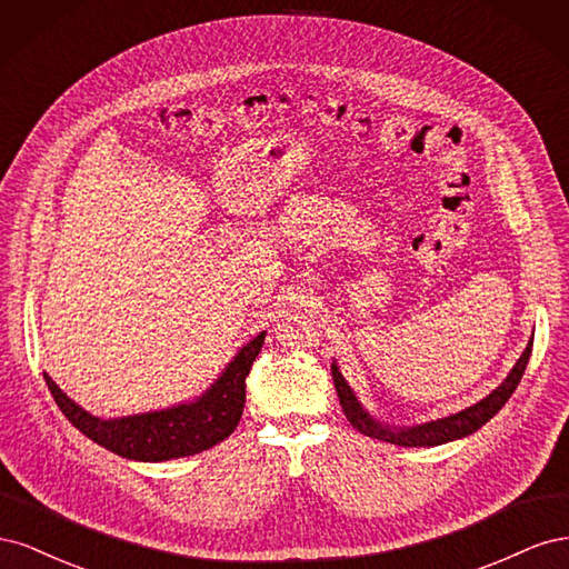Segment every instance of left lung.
I'll return each instance as SVG.
<instances>
[{
  "label": "left lung",
  "instance_id": "1",
  "mask_svg": "<svg viewBox=\"0 0 569 569\" xmlns=\"http://www.w3.org/2000/svg\"><path fill=\"white\" fill-rule=\"evenodd\" d=\"M531 347H533V335H531V341L527 343V349L518 358V363H515L512 370L508 372L506 380L498 385L489 396H485V399L477 401L475 406L458 410V412H453V416L437 418V420L420 422V425H410V427H396V425L372 418L370 412L363 408V403L358 401V396L353 393L349 382L343 380V375L337 368V360L332 363V380L337 387L339 403H341L343 412H347L349 422L358 429V432H363L366 437H372V439L387 441V443H396V446H441V443H449V441L475 435L481 425H487L496 416V412L508 403L512 391L518 389V385L522 380L525 368H527L529 356H531Z\"/></svg>",
  "mask_w": 569,
  "mask_h": 569
}]
</instances>
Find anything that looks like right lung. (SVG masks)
<instances>
[{"mask_svg": "<svg viewBox=\"0 0 569 569\" xmlns=\"http://www.w3.org/2000/svg\"><path fill=\"white\" fill-rule=\"evenodd\" d=\"M263 339L266 332L247 341L218 380L197 399L126 418L92 416L71 396H66L47 372L44 382L68 422L84 437L128 460L163 462L201 453L234 432L247 399L244 380L263 347Z\"/></svg>", "mask_w": 569, "mask_h": 569, "instance_id": "right-lung-1", "label": "right lung"}]
</instances>
